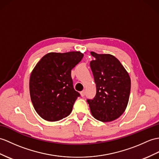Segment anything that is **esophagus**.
Returning <instances> with one entry per match:
<instances>
[{
    "label": "esophagus",
    "instance_id": "obj_1",
    "mask_svg": "<svg viewBox=\"0 0 159 159\" xmlns=\"http://www.w3.org/2000/svg\"><path fill=\"white\" fill-rule=\"evenodd\" d=\"M85 94H86V92H85V90H83L80 92V95L82 96H84Z\"/></svg>",
    "mask_w": 159,
    "mask_h": 159
}]
</instances>
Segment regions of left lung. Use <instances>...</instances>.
Listing matches in <instances>:
<instances>
[{
	"label": "left lung",
	"mask_w": 159,
	"mask_h": 159,
	"mask_svg": "<svg viewBox=\"0 0 159 159\" xmlns=\"http://www.w3.org/2000/svg\"><path fill=\"white\" fill-rule=\"evenodd\" d=\"M94 57L90 67L96 86L93 100H88L91 113L98 121L109 122L118 119L129 102L131 80L117 58L110 54L91 52Z\"/></svg>",
	"instance_id": "1"
}]
</instances>
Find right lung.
<instances>
[{
    "instance_id": "add662e5",
    "label": "right lung",
    "mask_w": 159,
    "mask_h": 159,
    "mask_svg": "<svg viewBox=\"0 0 159 159\" xmlns=\"http://www.w3.org/2000/svg\"><path fill=\"white\" fill-rule=\"evenodd\" d=\"M80 51L49 52L38 62L30 77V94L36 113L57 121L71 113L80 94L73 87L71 69L81 61Z\"/></svg>"
}]
</instances>
